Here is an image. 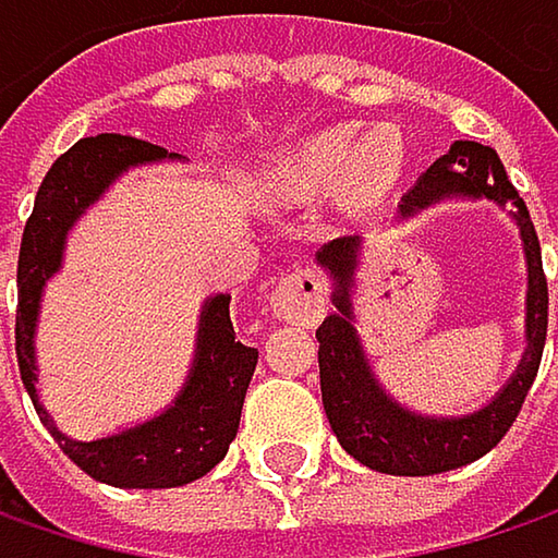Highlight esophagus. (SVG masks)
I'll return each instance as SVG.
<instances>
[{
	"instance_id": "1",
	"label": "esophagus",
	"mask_w": 558,
	"mask_h": 558,
	"mask_svg": "<svg viewBox=\"0 0 558 558\" xmlns=\"http://www.w3.org/2000/svg\"><path fill=\"white\" fill-rule=\"evenodd\" d=\"M271 310L283 323L313 326L326 313V280L313 268H293L271 293Z\"/></svg>"
}]
</instances>
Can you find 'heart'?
Here are the masks:
<instances>
[{"label":"heart","mask_w":558,"mask_h":558,"mask_svg":"<svg viewBox=\"0 0 558 558\" xmlns=\"http://www.w3.org/2000/svg\"><path fill=\"white\" fill-rule=\"evenodd\" d=\"M403 170V142L393 129H378L359 142L352 125L329 129L293 155H287L271 173V193L283 199H306L345 183L352 196L375 199Z\"/></svg>","instance_id":"b5f03b06"}]
</instances>
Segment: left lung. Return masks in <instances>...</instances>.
Returning <instances> with one entry per match:
<instances>
[{
	"label": "left lung",
	"instance_id": "left-lung-1",
	"mask_svg": "<svg viewBox=\"0 0 558 558\" xmlns=\"http://www.w3.org/2000/svg\"><path fill=\"white\" fill-rule=\"evenodd\" d=\"M442 196H488L495 203H510L520 226L523 255H526V349L513 378L498 390L492 403L465 416H423L400 407L388 390L378 385L362 339L352 326L349 290L355 283L362 239L345 235L332 239L316 252V265L336 280L332 300L339 313L326 316L316 329L319 339V388L329 426L342 449L362 465L385 475H439L462 469L485 452H492L513 426L526 390L533 385L546 345L549 323V290L543 275L539 239L530 222V213L507 180L495 148L478 142H456L449 155L436 158L416 186L400 199V219L439 203Z\"/></svg>",
	"mask_w": 558,
	"mask_h": 558
}]
</instances>
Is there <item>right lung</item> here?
<instances>
[{
    "mask_svg": "<svg viewBox=\"0 0 558 558\" xmlns=\"http://www.w3.org/2000/svg\"><path fill=\"white\" fill-rule=\"evenodd\" d=\"M165 158L177 161L180 155H168V148L142 142L135 135L109 132L76 142L66 155L57 158L45 183L38 186L19 252L15 355L22 385L28 388L41 423L51 429L70 462H76L89 478L112 488H180L213 472L226 459L229 442L239 433L245 390L258 365V349L235 339V326L229 316L232 296L216 293L203 303L199 313L196 355L186 385L155 420L129 426L116 436L80 442L57 429L38 400L35 329L45 283L60 271L70 226L109 190L119 173Z\"/></svg>",
    "mask_w": 558,
    "mask_h": 558,
    "instance_id": "right-lung-1",
    "label": "right lung"
}]
</instances>
